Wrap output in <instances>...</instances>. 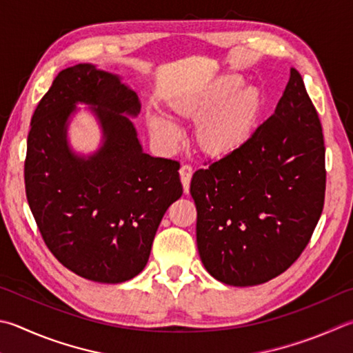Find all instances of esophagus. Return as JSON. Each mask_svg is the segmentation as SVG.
Returning a JSON list of instances; mask_svg holds the SVG:
<instances>
[{"label":"esophagus","mask_w":353,"mask_h":353,"mask_svg":"<svg viewBox=\"0 0 353 353\" xmlns=\"http://www.w3.org/2000/svg\"><path fill=\"white\" fill-rule=\"evenodd\" d=\"M179 174H181V182L183 185V191L188 194L191 176H193V170H191V166H188V165H182L181 170H179Z\"/></svg>","instance_id":"obj_1"}]
</instances>
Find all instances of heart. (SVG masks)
<instances>
[{
	"instance_id": "b5f03b06",
	"label": "heart",
	"mask_w": 353,
	"mask_h": 353,
	"mask_svg": "<svg viewBox=\"0 0 353 353\" xmlns=\"http://www.w3.org/2000/svg\"><path fill=\"white\" fill-rule=\"evenodd\" d=\"M171 117L194 123L193 145L205 160L221 162L238 154L252 140L265 110V95L254 85H243L238 74H222L185 86L166 99ZM146 126L165 148H176L179 131L163 115L151 114Z\"/></svg>"
}]
</instances>
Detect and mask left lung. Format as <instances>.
<instances>
[{
	"label": "left lung",
	"mask_w": 353,
	"mask_h": 353,
	"mask_svg": "<svg viewBox=\"0 0 353 353\" xmlns=\"http://www.w3.org/2000/svg\"><path fill=\"white\" fill-rule=\"evenodd\" d=\"M324 156L321 121L292 68L276 110L245 148L191 179L197 250L211 276L258 285L299 258L323 213Z\"/></svg>",
	"instance_id": "8db88e82"
}]
</instances>
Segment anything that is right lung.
Listing matches in <instances>:
<instances>
[{
  "mask_svg": "<svg viewBox=\"0 0 353 353\" xmlns=\"http://www.w3.org/2000/svg\"><path fill=\"white\" fill-rule=\"evenodd\" d=\"M79 104L98 120L102 140L77 153L67 130ZM139 95L91 63L63 69L32 115L26 196L48 248L79 276L103 284L143 270L159 223L182 196L179 162L143 151L131 119Z\"/></svg>",
  "mask_w": 353,
  "mask_h": 353,
  "instance_id": "right-lung-1",
  "label": "right lung"
}]
</instances>
